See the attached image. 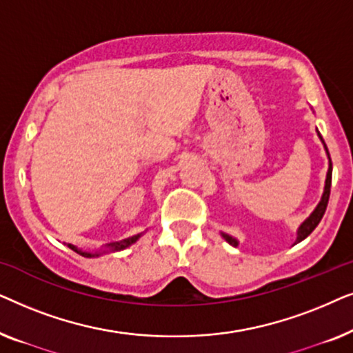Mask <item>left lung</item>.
<instances>
[{"mask_svg":"<svg viewBox=\"0 0 353 353\" xmlns=\"http://www.w3.org/2000/svg\"><path fill=\"white\" fill-rule=\"evenodd\" d=\"M318 137L321 138V134L318 133ZM321 141H323V138H321ZM323 144H325V141H323ZM325 149H326V152H327L326 144H325ZM327 157H330V152H327ZM331 178H332V162H331V157H330V168H327L325 192H323V197H321L320 204L316 205V209L313 210V214H312L310 216H308V219H307L305 221H303V223L301 225V228H299V231H297V241H296V243H301L302 239H305L307 236L310 234L312 231L316 228L318 223H320L321 219H323V215H325L326 207H327V201H330V192H331ZM223 238H225L226 241H228V243H230L231 245H238V241L231 238V236H228V234H223Z\"/></svg>","mask_w":353,"mask_h":353,"instance_id":"1","label":"left lung"}]
</instances>
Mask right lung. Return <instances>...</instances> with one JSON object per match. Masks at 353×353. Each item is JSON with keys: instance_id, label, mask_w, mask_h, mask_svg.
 Listing matches in <instances>:
<instances>
[{"instance_id": "right-lung-1", "label": "right lung", "mask_w": 353, "mask_h": 353, "mask_svg": "<svg viewBox=\"0 0 353 353\" xmlns=\"http://www.w3.org/2000/svg\"><path fill=\"white\" fill-rule=\"evenodd\" d=\"M139 238V234L138 236H132V238H128V239H122V241H115V243H110V244H108V248H109V250H120V249H125V248H128V245H132L134 241H137ZM69 248L70 249H74L75 252H79L80 255H83V257H94V255H99V254H90V252H81V250H79V249H75L74 245H70L69 244Z\"/></svg>"}]
</instances>
